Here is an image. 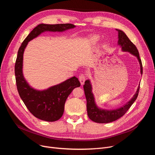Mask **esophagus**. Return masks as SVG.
<instances>
[{
    "instance_id": "obj_1",
    "label": "esophagus",
    "mask_w": 155,
    "mask_h": 155,
    "mask_svg": "<svg viewBox=\"0 0 155 155\" xmlns=\"http://www.w3.org/2000/svg\"><path fill=\"white\" fill-rule=\"evenodd\" d=\"M85 79H86V77H85V76L84 75L82 74V75H80V77H79V80H80V82L81 85H83L84 84Z\"/></svg>"
}]
</instances>
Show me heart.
Returning <instances> with one entry per match:
<instances>
[{
    "label": "heart",
    "mask_w": 155,
    "mask_h": 155,
    "mask_svg": "<svg viewBox=\"0 0 155 155\" xmlns=\"http://www.w3.org/2000/svg\"><path fill=\"white\" fill-rule=\"evenodd\" d=\"M92 41H93L94 42H96V41H98V38H94L92 39Z\"/></svg>",
    "instance_id": "heart-1"
}]
</instances>
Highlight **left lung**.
Segmentation results:
<instances>
[{"label":"left lung","instance_id":"obj_1","mask_svg":"<svg viewBox=\"0 0 155 155\" xmlns=\"http://www.w3.org/2000/svg\"><path fill=\"white\" fill-rule=\"evenodd\" d=\"M118 32V42L117 45L121 48V50L123 52H129L130 54L136 57L140 66V73L143 74V66L140 59L139 52L136 46L129 40L128 37L122 30L116 29ZM85 95L87 99V114L89 119L97 123H109L121 117L132 104L136 100L140 90V85L138 86L137 91L132 98L123 106L115 109H105L99 107L97 105L95 100L94 95L92 92V85L91 80L88 79L85 82L84 85Z\"/></svg>","mask_w":155,"mask_h":155}]
</instances>
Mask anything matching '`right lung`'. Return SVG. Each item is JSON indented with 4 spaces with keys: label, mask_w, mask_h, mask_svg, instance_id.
<instances>
[{
    "label": "right lung",
    "mask_w": 155,
    "mask_h": 155,
    "mask_svg": "<svg viewBox=\"0 0 155 155\" xmlns=\"http://www.w3.org/2000/svg\"><path fill=\"white\" fill-rule=\"evenodd\" d=\"M76 26L72 24H40L33 29L24 40L18 52L15 64V76L18 91L28 109L36 117L48 122L60 119L64 112L65 102L72 91L80 86L75 77L44 90L31 87L23 75V54L30 41L45 32H63Z\"/></svg>",
    "instance_id": "1"
}]
</instances>
